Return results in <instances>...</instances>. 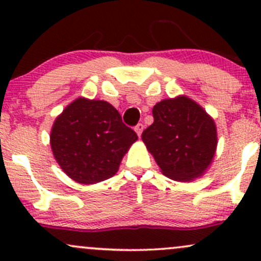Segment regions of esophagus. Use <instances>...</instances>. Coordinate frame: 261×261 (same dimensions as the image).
Instances as JSON below:
<instances>
[{"label":"esophagus","instance_id":"34e87169","mask_svg":"<svg viewBox=\"0 0 261 261\" xmlns=\"http://www.w3.org/2000/svg\"><path fill=\"white\" fill-rule=\"evenodd\" d=\"M143 125L142 124H137L136 126H135V131H136V134L139 135V137L141 136V134H142V131H143Z\"/></svg>","mask_w":261,"mask_h":261}]
</instances>
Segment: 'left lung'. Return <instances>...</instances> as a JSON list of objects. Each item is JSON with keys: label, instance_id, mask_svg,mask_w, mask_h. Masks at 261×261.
<instances>
[{"label": "left lung", "instance_id": "1", "mask_svg": "<svg viewBox=\"0 0 261 261\" xmlns=\"http://www.w3.org/2000/svg\"><path fill=\"white\" fill-rule=\"evenodd\" d=\"M152 113L153 124L141 137L163 174L180 181L201 175L216 151L214 120L187 97L162 100Z\"/></svg>", "mask_w": 261, "mask_h": 261}]
</instances>
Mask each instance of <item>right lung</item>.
Here are the masks:
<instances>
[{"instance_id": "1", "label": "right lung", "mask_w": 261, "mask_h": 261, "mask_svg": "<svg viewBox=\"0 0 261 261\" xmlns=\"http://www.w3.org/2000/svg\"><path fill=\"white\" fill-rule=\"evenodd\" d=\"M137 135L104 100L79 98L58 116L50 135L53 153L62 170L81 184L107 180Z\"/></svg>"}]
</instances>
